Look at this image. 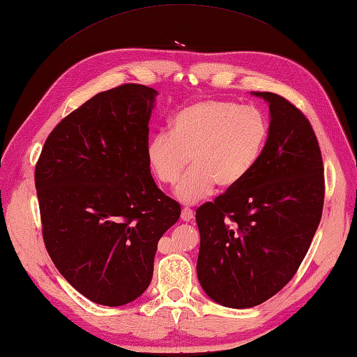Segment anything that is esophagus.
<instances>
[{
	"instance_id": "1",
	"label": "esophagus",
	"mask_w": 357,
	"mask_h": 357,
	"mask_svg": "<svg viewBox=\"0 0 357 357\" xmlns=\"http://www.w3.org/2000/svg\"><path fill=\"white\" fill-rule=\"evenodd\" d=\"M193 216H195V214H193L192 208H187V206H185V208H182V211H181V219L182 220L190 222L193 219Z\"/></svg>"
}]
</instances>
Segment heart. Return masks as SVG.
Here are the masks:
<instances>
[{
  "label": "heart",
  "instance_id": "b5f03b06",
  "mask_svg": "<svg viewBox=\"0 0 357 357\" xmlns=\"http://www.w3.org/2000/svg\"><path fill=\"white\" fill-rule=\"evenodd\" d=\"M170 132H156L146 144L152 175L173 185L188 167L175 193L184 204L208 197L216 184L234 188L251 175L269 138V121L255 106L208 98L188 105L170 119Z\"/></svg>",
  "mask_w": 357,
  "mask_h": 357
}]
</instances>
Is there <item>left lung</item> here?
Here are the masks:
<instances>
[{
    "label": "left lung",
    "instance_id": "8db88e82",
    "mask_svg": "<svg viewBox=\"0 0 357 357\" xmlns=\"http://www.w3.org/2000/svg\"><path fill=\"white\" fill-rule=\"evenodd\" d=\"M269 105V138L242 184L196 210L197 278L213 301L250 309L295 275L324 205V165L304 114L284 97L252 93Z\"/></svg>",
    "mask_w": 357,
    "mask_h": 357
}]
</instances>
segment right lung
I'll use <instances>...</instances> for the list:
<instances>
[{"label": "right lung", "instance_id": "right-lung-1", "mask_svg": "<svg viewBox=\"0 0 357 357\" xmlns=\"http://www.w3.org/2000/svg\"><path fill=\"white\" fill-rule=\"evenodd\" d=\"M156 96L138 84L98 93L53 129L35 170L54 266L77 292L109 307L143 295L158 240L181 216L146 160Z\"/></svg>", "mask_w": 357, "mask_h": 357}]
</instances>
